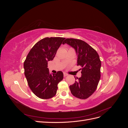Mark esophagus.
<instances>
[{
	"instance_id": "1",
	"label": "esophagus",
	"mask_w": 128,
	"mask_h": 128,
	"mask_svg": "<svg viewBox=\"0 0 128 128\" xmlns=\"http://www.w3.org/2000/svg\"><path fill=\"white\" fill-rule=\"evenodd\" d=\"M68 75L67 74V73H64V77H66V76H67Z\"/></svg>"
}]
</instances>
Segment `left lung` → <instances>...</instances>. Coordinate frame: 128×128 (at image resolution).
Segmentation results:
<instances>
[{"mask_svg": "<svg viewBox=\"0 0 128 128\" xmlns=\"http://www.w3.org/2000/svg\"><path fill=\"white\" fill-rule=\"evenodd\" d=\"M65 43L75 49L77 66L82 67L80 69L82 76L77 78L78 81H75L74 84L69 86L70 92L76 98L87 99L96 91L100 78L101 61L99 56L94 48L83 40L67 38L62 44Z\"/></svg>", "mask_w": 128, "mask_h": 128, "instance_id": "8db88e82", "label": "left lung"}]
</instances>
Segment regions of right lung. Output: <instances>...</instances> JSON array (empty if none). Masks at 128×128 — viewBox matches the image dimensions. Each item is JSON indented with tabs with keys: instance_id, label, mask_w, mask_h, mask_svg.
Listing matches in <instances>:
<instances>
[{
	"instance_id": "1",
	"label": "right lung",
	"mask_w": 128,
	"mask_h": 128,
	"mask_svg": "<svg viewBox=\"0 0 128 128\" xmlns=\"http://www.w3.org/2000/svg\"><path fill=\"white\" fill-rule=\"evenodd\" d=\"M65 38L46 37L34 45L24 62V75L31 90L38 98L50 99L56 94L58 84L63 80V72L50 74L48 62L53 60Z\"/></svg>"
}]
</instances>
